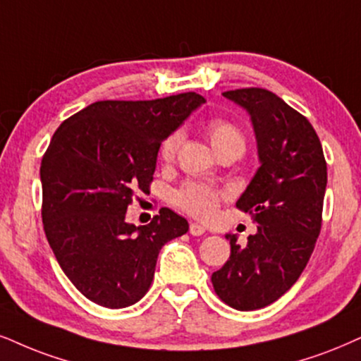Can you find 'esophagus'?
Wrapping results in <instances>:
<instances>
[{
    "label": "esophagus",
    "instance_id": "esophagus-1",
    "mask_svg": "<svg viewBox=\"0 0 361 361\" xmlns=\"http://www.w3.org/2000/svg\"><path fill=\"white\" fill-rule=\"evenodd\" d=\"M189 233L192 235H202L206 233V228H204L202 224H199V222H192V224L189 226Z\"/></svg>",
    "mask_w": 361,
    "mask_h": 361
}]
</instances>
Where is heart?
<instances>
[{"label":"heart","mask_w":361,"mask_h":361,"mask_svg":"<svg viewBox=\"0 0 361 361\" xmlns=\"http://www.w3.org/2000/svg\"><path fill=\"white\" fill-rule=\"evenodd\" d=\"M209 140L216 154H224L229 150L243 154L246 149V139H244L241 128L224 118H212L206 126ZM182 142V133L173 132L160 145V159L171 162L176 157L177 149ZM176 202L180 209L192 214L199 219H212L216 214L217 204H219V192L209 185L197 184V182H188L179 192L176 194Z\"/></svg>","instance_id":"1"}]
</instances>
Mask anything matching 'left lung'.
<instances>
[{
    "mask_svg": "<svg viewBox=\"0 0 361 361\" xmlns=\"http://www.w3.org/2000/svg\"><path fill=\"white\" fill-rule=\"evenodd\" d=\"M251 118L259 169L235 206L257 233L239 246L226 234L231 256L212 273L214 291L239 311L264 308L293 286L308 264L322 229L326 162L308 118L264 88L224 92Z\"/></svg>",
    "mask_w": 361,
    "mask_h": 361,
    "instance_id": "1",
    "label": "left lung"
}]
</instances>
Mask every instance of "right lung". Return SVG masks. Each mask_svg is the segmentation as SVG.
<instances>
[{"instance_id": "1", "label": "right lung", "mask_w": 361, "mask_h": 361, "mask_svg": "<svg viewBox=\"0 0 361 361\" xmlns=\"http://www.w3.org/2000/svg\"><path fill=\"white\" fill-rule=\"evenodd\" d=\"M206 99L188 92L157 100H104L66 118L42 159L43 228L58 264L83 296L110 310L149 291L164 244L189 231L162 207L150 224L127 221L147 192L160 144Z\"/></svg>"}]
</instances>
